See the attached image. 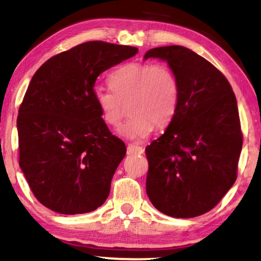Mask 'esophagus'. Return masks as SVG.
I'll return each mask as SVG.
<instances>
[{
  "label": "esophagus",
  "mask_w": 261,
  "mask_h": 261,
  "mask_svg": "<svg viewBox=\"0 0 261 261\" xmlns=\"http://www.w3.org/2000/svg\"><path fill=\"white\" fill-rule=\"evenodd\" d=\"M144 149L136 144H127V154L130 155H140L143 154Z\"/></svg>",
  "instance_id": "34e87169"
}]
</instances>
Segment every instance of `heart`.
<instances>
[{
	"instance_id": "obj_1",
	"label": "heart",
	"mask_w": 261,
	"mask_h": 261,
	"mask_svg": "<svg viewBox=\"0 0 261 261\" xmlns=\"http://www.w3.org/2000/svg\"><path fill=\"white\" fill-rule=\"evenodd\" d=\"M112 90L96 89L94 99L103 123L118 127L131 114L119 134L128 140H140L156 127H165L175 117L179 105L178 79L163 63H126L111 74Z\"/></svg>"
}]
</instances>
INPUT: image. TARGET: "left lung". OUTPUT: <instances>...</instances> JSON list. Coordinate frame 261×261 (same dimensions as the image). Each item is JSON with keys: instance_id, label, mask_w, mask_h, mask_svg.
<instances>
[{"instance_id": "left-lung-1", "label": "left lung", "mask_w": 261, "mask_h": 261, "mask_svg": "<svg viewBox=\"0 0 261 261\" xmlns=\"http://www.w3.org/2000/svg\"><path fill=\"white\" fill-rule=\"evenodd\" d=\"M167 61L179 82L175 117L145 148L147 194L162 214L197 217L234 185L242 133L230 83L209 61L179 45L149 50L144 60Z\"/></svg>"}]
</instances>
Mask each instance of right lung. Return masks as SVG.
<instances>
[{
    "mask_svg": "<svg viewBox=\"0 0 261 261\" xmlns=\"http://www.w3.org/2000/svg\"><path fill=\"white\" fill-rule=\"evenodd\" d=\"M137 52L87 41L51 57L31 80L16 121L19 165L34 197L55 213H90L109 197L126 147L103 123L94 85Z\"/></svg>",
    "mask_w": 261,
    "mask_h": 261,
    "instance_id": "obj_1",
    "label": "right lung"
}]
</instances>
